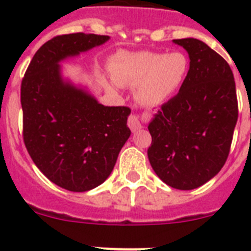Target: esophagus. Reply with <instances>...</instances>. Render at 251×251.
<instances>
[{"mask_svg": "<svg viewBox=\"0 0 251 251\" xmlns=\"http://www.w3.org/2000/svg\"><path fill=\"white\" fill-rule=\"evenodd\" d=\"M128 127L130 128L132 132H137V130L142 128L141 121H139V118L136 114H132L128 117Z\"/></svg>", "mask_w": 251, "mask_h": 251, "instance_id": "1", "label": "esophagus"}]
</instances>
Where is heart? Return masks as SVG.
I'll list each match as a JSON object with an SVG mask.
<instances>
[{
  "mask_svg": "<svg viewBox=\"0 0 251 251\" xmlns=\"http://www.w3.org/2000/svg\"><path fill=\"white\" fill-rule=\"evenodd\" d=\"M115 86H137L136 99L146 106L170 100L185 85L190 60L182 51L121 52L110 64Z\"/></svg>",
  "mask_w": 251,
  "mask_h": 251,
  "instance_id": "b5f03b06",
  "label": "heart"
}]
</instances>
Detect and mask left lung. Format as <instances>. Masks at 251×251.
<instances>
[{"instance_id":"8db88e82","label":"left lung","mask_w":251,"mask_h":251,"mask_svg":"<svg viewBox=\"0 0 251 251\" xmlns=\"http://www.w3.org/2000/svg\"><path fill=\"white\" fill-rule=\"evenodd\" d=\"M190 56L185 85L148 126V159L157 176L177 190H194L225 165L238 121V98L229 64L197 39H177Z\"/></svg>"}]
</instances>
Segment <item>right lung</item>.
<instances>
[{"mask_svg":"<svg viewBox=\"0 0 251 251\" xmlns=\"http://www.w3.org/2000/svg\"><path fill=\"white\" fill-rule=\"evenodd\" d=\"M108 40L84 32L52 37L36 51L21 83L26 150L51 182L73 192L101 185L130 136L128 106L101 105L60 75L61 60Z\"/></svg>","mask_w":251,"mask_h":251,"instance_id":"1","label":"right lung"}]
</instances>
